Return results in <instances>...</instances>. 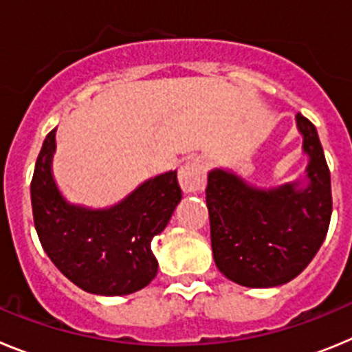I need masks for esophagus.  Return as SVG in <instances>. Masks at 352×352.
Returning <instances> with one entry per match:
<instances>
[{"label": "esophagus", "instance_id": "34e87169", "mask_svg": "<svg viewBox=\"0 0 352 352\" xmlns=\"http://www.w3.org/2000/svg\"><path fill=\"white\" fill-rule=\"evenodd\" d=\"M179 185L185 192H199L203 190L206 185V167H204L203 160L199 158H192V160L185 162L179 167L178 173Z\"/></svg>", "mask_w": 352, "mask_h": 352}]
</instances>
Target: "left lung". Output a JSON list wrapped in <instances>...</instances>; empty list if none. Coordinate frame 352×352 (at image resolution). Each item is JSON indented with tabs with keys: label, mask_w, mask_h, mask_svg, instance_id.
<instances>
[{
	"label": "left lung",
	"mask_w": 352,
	"mask_h": 352,
	"mask_svg": "<svg viewBox=\"0 0 352 352\" xmlns=\"http://www.w3.org/2000/svg\"><path fill=\"white\" fill-rule=\"evenodd\" d=\"M305 178L259 188L227 169L208 174L211 248L220 273L245 287H276L300 275L326 238L331 179L316 126L300 113Z\"/></svg>",
	"instance_id": "obj_1"
}]
</instances>
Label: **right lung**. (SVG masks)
I'll list each match as a JSON object with an SVG mask.
<instances>
[{"label":"right lung","instance_id":"right-lung-1","mask_svg":"<svg viewBox=\"0 0 352 352\" xmlns=\"http://www.w3.org/2000/svg\"><path fill=\"white\" fill-rule=\"evenodd\" d=\"M56 129L47 133L31 179V208L40 243L72 284L100 296H125L158 272L151 239L182 201L178 173L142 182L120 203L88 208L68 203L52 176Z\"/></svg>","mask_w":352,"mask_h":352}]
</instances>
